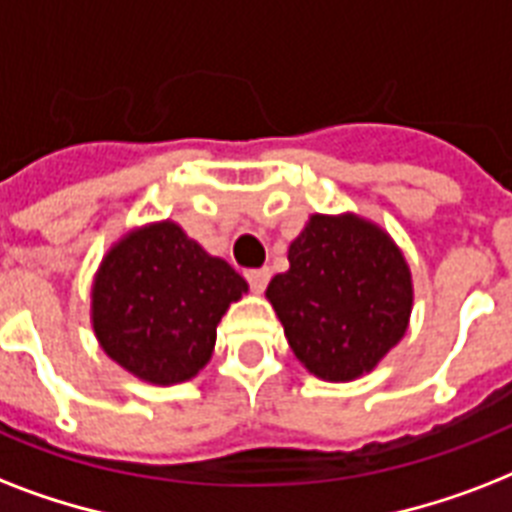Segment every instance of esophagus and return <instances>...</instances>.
I'll return each mask as SVG.
<instances>
[{
    "mask_svg": "<svg viewBox=\"0 0 512 512\" xmlns=\"http://www.w3.org/2000/svg\"><path fill=\"white\" fill-rule=\"evenodd\" d=\"M268 279H271V271H268V268H255V271H247L249 287L255 289V292H263V289L268 287Z\"/></svg>",
    "mask_w": 512,
    "mask_h": 512,
    "instance_id": "1",
    "label": "esophagus"
}]
</instances>
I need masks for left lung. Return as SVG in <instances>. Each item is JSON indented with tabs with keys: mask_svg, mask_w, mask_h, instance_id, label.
I'll return each instance as SVG.
<instances>
[{
	"mask_svg": "<svg viewBox=\"0 0 512 512\" xmlns=\"http://www.w3.org/2000/svg\"><path fill=\"white\" fill-rule=\"evenodd\" d=\"M265 295L308 372L345 382L374 369L404 337L412 276L377 225L313 215L289 247V271L273 276Z\"/></svg>",
	"mask_w": 512,
	"mask_h": 512,
	"instance_id": "left-lung-1",
	"label": "left lung"
}]
</instances>
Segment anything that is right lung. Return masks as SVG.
Instances as JSON below:
<instances>
[{
  "label": "right lung",
  "mask_w": 512,
  "mask_h": 512,
  "mask_svg": "<svg viewBox=\"0 0 512 512\" xmlns=\"http://www.w3.org/2000/svg\"><path fill=\"white\" fill-rule=\"evenodd\" d=\"M247 281L175 223L124 236L92 287V327L116 364L156 385L191 380Z\"/></svg>",
  "instance_id": "add662e5"
}]
</instances>
